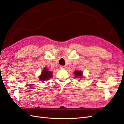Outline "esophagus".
I'll list each match as a JSON object with an SVG mask.
<instances>
[{"label":"esophagus","instance_id":"obj_1","mask_svg":"<svg viewBox=\"0 0 124 124\" xmlns=\"http://www.w3.org/2000/svg\"><path fill=\"white\" fill-rule=\"evenodd\" d=\"M60 68H61V69H65L66 67L64 65H61V66H60Z\"/></svg>","mask_w":124,"mask_h":124}]
</instances>
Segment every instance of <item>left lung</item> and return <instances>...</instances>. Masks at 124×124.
I'll list each match as a JSON object with an SVG mask.
<instances>
[{
	"label": "left lung",
	"mask_w": 124,
	"mask_h": 124,
	"mask_svg": "<svg viewBox=\"0 0 124 124\" xmlns=\"http://www.w3.org/2000/svg\"><path fill=\"white\" fill-rule=\"evenodd\" d=\"M74 74L75 75V77L77 78H78L81 79L82 78V72L81 71H78V70H76L74 72Z\"/></svg>",
	"instance_id": "left-lung-1"
}]
</instances>
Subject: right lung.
<instances>
[{
    "mask_svg": "<svg viewBox=\"0 0 124 124\" xmlns=\"http://www.w3.org/2000/svg\"><path fill=\"white\" fill-rule=\"evenodd\" d=\"M52 72L48 70V69L46 68H44L42 70L41 74L39 77V79L41 81H44L48 80L52 77Z\"/></svg>",
    "mask_w": 124,
    "mask_h": 124,
    "instance_id": "1",
    "label": "right lung"
}]
</instances>
